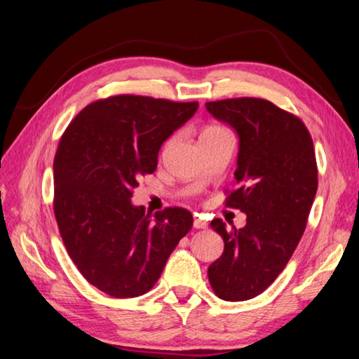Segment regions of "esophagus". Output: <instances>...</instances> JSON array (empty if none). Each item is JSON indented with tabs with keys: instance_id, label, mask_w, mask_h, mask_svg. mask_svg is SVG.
I'll list each match as a JSON object with an SVG mask.
<instances>
[{
	"instance_id": "obj_1",
	"label": "esophagus",
	"mask_w": 359,
	"mask_h": 359,
	"mask_svg": "<svg viewBox=\"0 0 359 359\" xmlns=\"http://www.w3.org/2000/svg\"><path fill=\"white\" fill-rule=\"evenodd\" d=\"M194 227H196V229H207L208 222L203 221V219H194Z\"/></svg>"
}]
</instances>
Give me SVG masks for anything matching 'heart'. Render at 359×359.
Returning <instances> with one entry per match:
<instances>
[{
	"instance_id": "heart-1",
	"label": "heart",
	"mask_w": 359,
	"mask_h": 359,
	"mask_svg": "<svg viewBox=\"0 0 359 359\" xmlns=\"http://www.w3.org/2000/svg\"><path fill=\"white\" fill-rule=\"evenodd\" d=\"M215 130H222L221 127H208V128H205V132L203 133H207V132H215Z\"/></svg>"
}]
</instances>
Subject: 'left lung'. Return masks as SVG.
Masks as SVG:
<instances>
[{
  "label": "left lung",
  "instance_id": "1",
  "mask_svg": "<svg viewBox=\"0 0 359 359\" xmlns=\"http://www.w3.org/2000/svg\"><path fill=\"white\" fill-rule=\"evenodd\" d=\"M207 109L238 135V187L226 207L246 215V226L231 231L211 221L224 251L208 267V280L222 301H248L281 273L307 226L318 187L313 141L297 116L267 100H218Z\"/></svg>",
  "mask_w": 359,
  "mask_h": 359
}]
</instances>
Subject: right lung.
I'll use <instances>...</instances> for the list:
<instances>
[{"instance_id":"1","label":"right lung","mask_w":359,"mask_h":359,"mask_svg":"<svg viewBox=\"0 0 359 359\" xmlns=\"http://www.w3.org/2000/svg\"><path fill=\"white\" fill-rule=\"evenodd\" d=\"M198 103L143 95L97 100L63 132L54 158V213L65 248L87 281L111 297L148 292L191 231L186 208L154 216L130 198L154 173L163 141Z\"/></svg>"}]
</instances>
